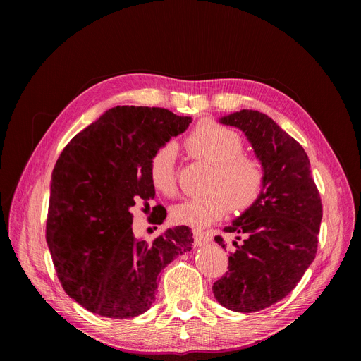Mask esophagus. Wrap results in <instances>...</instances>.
I'll list each match as a JSON object with an SVG mask.
<instances>
[{
	"instance_id": "34e87169",
	"label": "esophagus",
	"mask_w": 361,
	"mask_h": 361,
	"mask_svg": "<svg viewBox=\"0 0 361 361\" xmlns=\"http://www.w3.org/2000/svg\"><path fill=\"white\" fill-rule=\"evenodd\" d=\"M192 237H194V244L197 245V247H201V245H204V244H207L209 241H210V238H209V235L205 234L204 231H201V230H192Z\"/></svg>"
}]
</instances>
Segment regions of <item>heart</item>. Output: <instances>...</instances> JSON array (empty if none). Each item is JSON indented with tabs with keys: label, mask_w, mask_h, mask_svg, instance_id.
<instances>
[{
	"label": "heart",
	"mask_w": 361,
	"mask_h": 361,
	"mask_svg": "<svg viewBox=\"0 0 361 361\" xmlns=\"http://www.w3.org/2000/svg\"><path fill=\"white\" fill-rule=\"evenodd\" d=\"M184 147L197 161L213 166L209 194L185 200L171 210L177 224L195 228L207 227L224 217L231 209L245 212L260 198L266 174L263 164L244 151L241 135L216 121H200L187 135ZM149 181L159 192L171 197L178 191L176 151L167 144L152 154L148 167Z\"/></svg>",
	"instance_id": "obj_1"
}]
</instances>
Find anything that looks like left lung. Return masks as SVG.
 I'll return each instance as SVG.
<instances>
[{
  "label": "left lung",
  "mask_w": 361,
  "mask_h": 361,
  "mask_svg": "<svg viewBox=\"0 0 361 361\" xmlns=\"http://www.w3.org/2000/svg\"><path fill=\"white\" fill-rule=\"evenodd\" d=\"M240 128L266 174L264 190L224 233L237 234L228 271L213 284L217 301L254 313L283 300L316 259L323 204L304 148L269 116L241 110L220 120ZM223 248L221 235L214 237Z\"/></svg>",
  "instance_id": "left-lung-1"
}]
</instances>
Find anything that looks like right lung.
I'll use <instances>...</instances> for the list:
<instances>
[{
    "instance_id": "obj_1",
    "label": "right lung",
    "mask_w": 361,
    "mask_h": 361,
    "mask_svg": "<svg viewBox=\"0 0 361 361\" xmlns=\"http://www.w3.org/2000/svg\"><path fill=\"white\" fill-rule=\"evenodd\" d=\"M191 117L157 107H114L78 133L53 170L47 244L64 291L87 310L110 319L145 313L160 273L191 250L187 226L151 243L133 234L130 209L156 197L148 167L152 154L184 133ZM167 212L152 207L151 224Z\"/></svg>"
}]
</instances>
